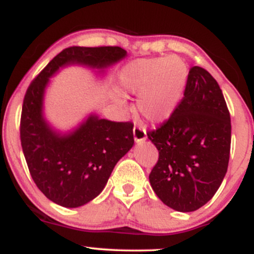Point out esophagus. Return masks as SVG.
I'll use <instances>...</instances> for the list:
<instances>
[{"label":"esophagus","mask_w":254,"mask_h":254,"mask_svg":"<svg viewBox=\"0 0 254 254\" xmlns=\"http://www.w3.org/2000/svg\"><path fill=\"white\" fill-rule=\"evenodd\" d=\"M133 139H135L136 143H143L147 139V132L144 129H142L141 127H133Z\"/></svg>","instance_id":"1"}]
</instances>
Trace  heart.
<instances>
[{
    "instance_id": "b5f03b06",
    "label": "heart",
    "mask_w": 254,
    "mask_h": 254,
    "mask_svg": "<svg viewBox=\"0 0 254 254\" xmlns=\"http://www.w3.org/2000/svg\"><path fill=\"white\" fill-rule=\"evenodd\" d=\"M186 81L188 66L176 56L138 60L125 66L119 75L122 89L139 95L137 109L154 124L171 118L182 100Z\"/></svg>"
}]
</instances>
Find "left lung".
<instances>
[{"mask_svg": "<svg viewBox=\"0 0 254 254\" xmlns=\"http://www.w3.org/2000/svg\"><path fill=\"white\" fill-rule=\"evenodd\" d=\"M147 135L159 150L149 182L161 202L182 212L208 203L227 173L232 138L228 107L210 72L192 66L177 110Z\"/></svg>", "mask_w": 254, "mask_h": 254, "instance_id": "1", "label": "left lung"}]
</instances>
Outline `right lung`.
<instances>
[{"label": "right lung", "instance_id": "add662e5", "mask_svg": "<svg viewBox=\"0 0 254 254\" xmlns=\"http://www.w3.org/2000/svg\"><path fill=\"white\" fill-rule=\"evenodd\" d=\"M127 57L119 46H71L52 58L26 92L20 138L28 170L46 198L64 208H78L100 194L113 168L133 145V124L90 113L75 129L62 132L44 116L50 78L68 65L105 72Z\"/></svg>", "mask_w": 254, "mask_h": 254}]
</instances>
